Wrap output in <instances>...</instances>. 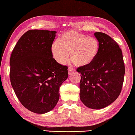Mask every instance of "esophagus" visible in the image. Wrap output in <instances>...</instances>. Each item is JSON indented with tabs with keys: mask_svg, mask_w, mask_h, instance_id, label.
Here are the masks:
<instances>
[{
	"mask_svg": "<svg viewBox=\"0 0 135 135\" xmlns=\"http://www.w3.org/2000/svg\"><path fill=\"white\" fill-rule=\"evenodd\" d=\"M68 74H70V75L74 73V71H75V70L71 67L68 68Z\"/></svg>",
	"mask_w": 135,
	"mask_h": 135,
	"instance_id": "obj_1",
	"label": "esophagus"
}]
</instances>
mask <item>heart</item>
I'll return each mask as SVG.
<instances>
[{
  "instance_id": "heart-1",
  "label": "heart",
  "mask_w": 135,
  "mask_h": 135,
  "mask_svg": "<svg viewBox=\"0 0 135 135\" xmlns=\"http://www.w3.org/2000/svg\"><path fill=\"white\" fill-rule=\"evenodd\" d=\"M99 50V42L95 38L87 37L74 31H69L60 36L59 42L51 46L54 60L60 64H64L68 58L78 67L90 64L95 59Z\"/></svg>"
}]
</instances>
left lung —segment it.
Listing matches in <instances>:
<instances>
[{
  "label": "left lung",
  "instance_id": "8db88e82",
  "mask_svg": "<svg viewBox=\"0 0 135 135\" xmlns=\"http://www.w3.org/2000/svg\"><path fill=\"white\" fill-rule=\"evenodd\" d=\"M99 42L95 59L90 64L77 68L81 74L80 97L86 107L100 109L114 102L122 89L125 65L122 50L107 34L96 32Z\"/></svg>",
  "mask_w": 135,
  "mask_h": 135
}]
</instances>
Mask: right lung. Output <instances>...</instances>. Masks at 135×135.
<instances>
[{
  "label": "right lung",
  "mask_w": 135,
  "mask_h": 135,
  "mask_svg": "<svg viewBox=\"0 0 135 135\" xmlns=\"http://www.w3.org/2000/svg\"><path fill=\"white\" fill-rule=\"evenodd\" d=\"M57 31L30 30L16 44L10 60V78L17 98L31 112L51 111L60 98L59 88L68 78L67 66L52 58Z\"/></svg>",
  "instance_id": "right-lung-1"
}]
</instances>
